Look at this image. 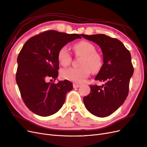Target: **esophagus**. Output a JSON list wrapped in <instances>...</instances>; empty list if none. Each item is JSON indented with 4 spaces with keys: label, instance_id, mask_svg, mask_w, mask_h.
Masks as SVG:
<instances>
[{
    "label": "esophagus",
    "instance_id": "1",
    "mask_svg": "<svg viewBox=\"0 0 147 147\" xmlns=\"http://www.w3.org/2000/svg\"><path fill=\"white\" fill-rule=\"evenodd\" d=\"M81 85L80 84H76V83H74L73 84V86L74 88H79Z\"/></svg>",
    "mask_w": 147,
    "mask_h": 147
}]
</instances>
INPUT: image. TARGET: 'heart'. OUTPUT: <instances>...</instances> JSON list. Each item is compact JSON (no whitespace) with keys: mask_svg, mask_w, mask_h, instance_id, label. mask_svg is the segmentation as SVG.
Returning <instances> with one entry per match:
<instances>
[{"mask_svg":"<svg viewBox=\"0 0 147 147\" xmlns=\"http://www.w3.org/2000/svg\"><path fill=\"white\" fill-rule=\"evenodd\" d=\"M77 56L82 57L80 61L81 68H67L61 70V75L63 78L75 83H82L90 75L91 71L96 73L102 65V58L100 55L96 52L95 46L88 41H82L74 47ZM59 63L63 66L68 65L72 57L67 47H62L57 55Z\"/></svg>","mask_w":147,"mask_h":147,"instance_id":"1","label":"heart"}]
</instances>
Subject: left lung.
Returning a JSON list of instances; mask_svg holds the SVG:
<instances>
[{
  "mask_svg": "<svg viewBox=\"0 0 147 147\" xmlns=\"http://www.w3.org/2000/svg\"><path fill=\"white\" fill-rule=\"evenodd\" d=\"M82 36L100 47L104 63L95 80L105 82L102 86H90V93L83 97L84 104L95 116L108 117L124 103L127 96L134 73L131 53L119 40L104 34Z\"/></svg>",
  "mask_w": 147,
  "mask_h": 147,
  "instance_id": "1",
  "label": "left lung"
}]
</instances>
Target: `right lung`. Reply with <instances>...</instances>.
<instances>
[{"label": "right lung", "mask_w": 147, "mask_h": 147, "mask_svg": "<svg viewBox=\"0 0 147 147\" xmlns=\"http://www.w3.org/2000/svg\"><path fill=\"white\" fill-rule=\"evenodd\" d=\"M82 38L79 34L56 30L46 32L30 38L17 58L16 81L24 102L33 113L41 117L55 114L63 105L66 94L73 89L67 80L57 84L48 82L58 76L57 55L69 42Z\"/></svg>", "instance_id": "obj_1"}]
</instances>
